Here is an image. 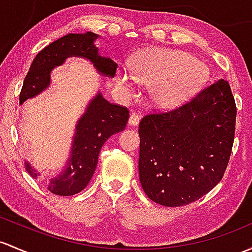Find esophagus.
Listing matches in <instances>:
<instances>
[{"label": "esophagus", "instance_id": "34e87169", "mask_svg": "<svg viewBox=\"0 0 252 252\" xmlns=\"http://www.w3.org/2000/svg\"><path fill=\"white\" fill-rule=\"evenodd\" d=\"M139 122H140V117H139V115H137V113H135V112L130 113V117H129V121H128V124H129V126H136L137 124H139Z\"/></svg>", "mask_w": 252, "mask_h": 252}]
</instances>
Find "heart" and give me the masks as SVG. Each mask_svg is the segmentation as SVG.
Listing matches in <instances>:
<instances>
[{
	"label": "heart",
	"mask_w": 252,
	"mask_h": 252,
	"mask_svg": "<svg viewBox=\"0 0 252 252\" xmlns=\"http://www.w3.org/2000/svg\"><path fill=\"white\" fill-rule=\"evenodd\" d=\"M119 81L129 94L135 93V81L148 87L156 107L174 108L197 93L208 77V68L189 54L171 49H151L142 53L133 63V75L126 70Z\"/></svg>",
	"instance_id": "b5f03b06"
}]
</instances>
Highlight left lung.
<instances>
[{
    "label": "left lung",
    "instance_id": "1",
    "mask_svg": "<svg viewBox=\"0 0 252 252\" xmlns=\"http://www.w3.org/2000/svg\"><path fill=\"white\" fill-rule=\"evenodd\" d=\"M235 117L231 87L220 79L181 107L142 118L139 177L147 197L176 208L210 192L228 164Z\"/></svg>",
    "mask_w": 252,
    "mask_h": 252
}]
</instances>
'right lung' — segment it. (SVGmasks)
Here are the masks:
<instances>
[{
  "label": "right lung",
  "mask_w": 252,
  "mask_h": 252,
  "mask_svg": "<svg viewBox=\"0 0 252 252\" xmlns=\"http://www.w3.org/2000/svg\"><path fill=\"white\" fill-rule=\"evenodd\" d=\"M96 33H68L57 39L36 55L24 79L19 101L33 99L52 83V71L62 66L68 58H82L92 63L97 73L113 78L117 63L111 58L101 57L95 41ZM129 118V111L122 106L113 105L97 92L87 105L83 115L78 118L72 137L70 156L59 174L48 182V189L57 195H73L87 187L94 175L97 158L106 140L113 134L124 130ZM26 171L37 179L38 173L29 161Z\"/></svg>",
  "instance_id": "obj_1"
}]
</instances>
